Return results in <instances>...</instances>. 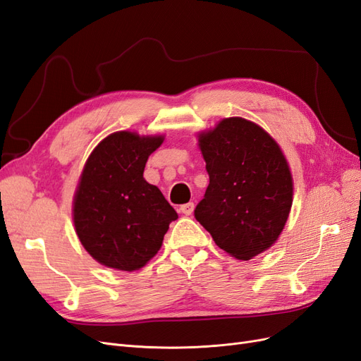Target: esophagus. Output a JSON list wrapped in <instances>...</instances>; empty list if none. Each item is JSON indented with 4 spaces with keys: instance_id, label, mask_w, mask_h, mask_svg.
<instances>
[{
    "instance_id": "1",
    "label": "esophagus",
    "mask_w": 361,
    "mask_h": 361,
    "mask_svg": "<svg viewBox=\"0 0 361 361\" xmlns=\"http://www.w3.org/2000/svg\"><path fill=\"white\" fill-rule=\"evenodd\" d=\"M193 210H195V204H193V202L183 204V205L180 207V212H181L183 214H185V216H190V214L193 213Z\"/></svg>"
}]
</instances>
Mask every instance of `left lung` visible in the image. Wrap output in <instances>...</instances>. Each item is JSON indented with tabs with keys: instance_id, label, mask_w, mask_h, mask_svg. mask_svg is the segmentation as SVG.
Listing matches in <instances>:
<instances>
[{
	"instance_id": "left-lung-1",
	"label": "left lung",
	"mask_w": 361,
	"mask_h": 361,
	"mask_svg": "<svg viewBox=\"0 0 361 361\" xmlns=\"http://www.w3.org/2000/svg\"><path fill=\"white\" fill-rule=\"evenodd\" d=\"M197 142L210 184L195 217L217 246L249 261L271 247L293 205V176L281 147L262 127L224 118Z\"/></svg>"
}]
</instances>
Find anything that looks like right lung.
Instances as JSON below:
<instances>
[{
    "label": "right lung",
    "instance_id": "add662e5",
    "mask_svg": "<svg viewBox=\"0 0 361 361\" xmlns=\"http://www.w3.org/2000/svg\"><path fill=\"white\" fill-rule=\"evenodd\" d=\"M164 136L115 132L92 149L73 200V224L85 250L104 267L135 271L160 250L178 219L159 188L144 178Z\"/></svg>",
    "mask_w": 361,
    "mask_h": 361
}]
</instances>
